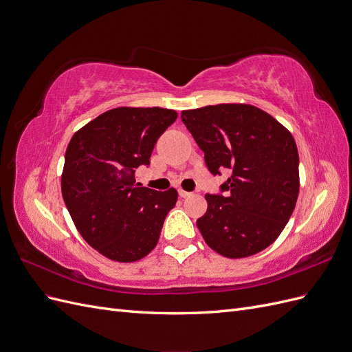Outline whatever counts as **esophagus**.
Returning <instances> with one entry per match:
<instances>
[{
	"instance_id": "esophagus-1",
	"label": "esophagus",
	"mask_w": 352,
	"mask_h": 352,
	"mask_svg": "<svg viewBox=\"0 0 352 352\" xmlns=\"http://www.w3.org/2000/svg\"><path fill=\"white\" fill-rule=\"evenodd\" d=\"M179 195H180V198H189V197H192V192H186V190H184V189H179Z\"/></svg>"
}]
</instances>
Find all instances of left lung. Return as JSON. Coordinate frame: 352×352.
<instances>
[{"label":"left lung","mask_w":352,"mask_h":352,"mask_svg":"<svg viewBox=\"0 0 352 352\" xmlns=\"http://www.w3.org/2000/svg\"><path fill=\"white\" fill-rule=\"evenodd\" d=\"M212 175L229 168L225 195H206L197 220L202 238L223 257L245 258L272 245L291 219L300 192L294 136L250 104H217L180 114Z\"/></svg>","instance_id":"8db88e82"}]
</instances>
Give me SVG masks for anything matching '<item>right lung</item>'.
Wrapping results in <instances>:
<instances>
[{
    "instance_id": "1",
    "label": "right lung",
    "mask_w": 352,
    "mask_h": 352,
    "mask_svg": "<svg viewBox=\"0 0 352 352\" xmlns=\"http://www.w3.org/2000/svg\"><path fill=\"white\" fill-rule=\"evenodd\" d=\"M176 117L162 107H117L72 136L63 199L82 238L104 257L132 263L155 248L177 190L141 186L135 168L150 164L157 140Z\"/></svg>"
}]
</instances>
